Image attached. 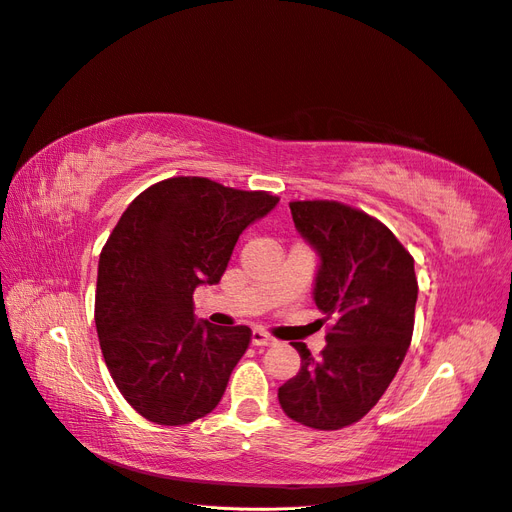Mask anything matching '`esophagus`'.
Returning a JSON list of instances; mask_svg holds the SVG:
<instances>
[{
  "mask_svg": "<svg viewBox=\"0 0 512 512\" xmlns=\"http://www.w3.org/2000/svg\"><path fill=\"white\" fill-rule=\"evenodd\" d=\"M251 342L255 346H272V344H276V340L272 336H268L266 332H261V329H255L253 336H251Z\"/></svg>",
  "mask_w": 512,
  "mask_h": 512,
  "instance_id": "34e87169",
  "label": "esophagus"
}]
</instances>
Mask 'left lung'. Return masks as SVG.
Segmentation results:
<instances>
[{
    "label": "left lung",
    "mask_w": 512,
    "mask_h": 512,
    "mask_svg": "<svg viewBox=\"0 0 512 512\" xmlns=\"http://www.w3.org/2000/svg\"><path fill=\"white\" fill-rule=\"evenodd\" d=\"M321 266L315 302L329 321L321 357L293 342L302 368L278 389L285 415L315 430H342L381 400L415 329V259L368 212L334 200L289 202Z\"/></svg>",
    "instance_id": "left-lung-1"
}]
</instances>
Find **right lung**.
<instances>
[{
	"label": "right lung",
	"mask_w": 512,
	"mask_h": 512,
	"mask_svg": "<svg viewBox=\"0 0 512 512\" xmlns=\"http://www.w3.org/2000/svg\"><path fill=\"white\" fill-rule=\"evenodd\" d=\"M278 204L202 176L144 189L108 236L97 268L95 325L129 406L159 425H187L221 402L251 344L246 325L195 323L193 291L219 283L240 234Z\"/></svg>",
	"instance_id": "obj_1"
}]
</instances>
